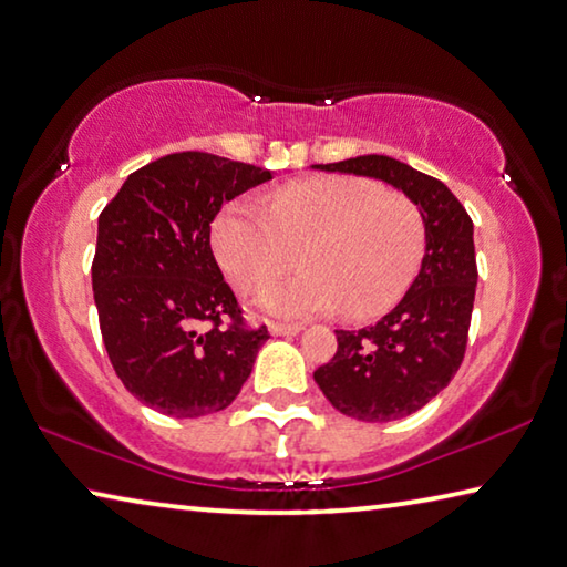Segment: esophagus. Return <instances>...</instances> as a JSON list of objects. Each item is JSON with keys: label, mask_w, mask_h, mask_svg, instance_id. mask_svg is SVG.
<instances>
[{"label": "esophagus", "mask_w": 567, "mask_h": 567, "mask_svg": "<svg viewBox=\"0 0 567 567\" xmlns=\"http://www.w3.org/2000/svg\"><path fill=\"white\" fill-rule=\"evenodd\" d=\"M302 330V326H298V322H272V326H269V332H272V336H295V332H300Z\"/></svg>", "instance_id": "obj_1"}]
</instances>
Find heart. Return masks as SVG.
Instances as JSON below:
<instances>
[{"label": "heart", "instance_id": "b5f03b06", "mask_svg": "<svg viewBox=\"0 0 567 567\" xmlns=\"http://www.w3.org/2000/svg\"><path fill=\"white\" fill-rule=\"evenodd\" d=\"M212 245L239 292L255 295L284 274L300 248L306 272L267 288L259 305L280 318L322 316L343 305L350 318L393 308L419 272L426 221L401 192L358 176H312L269 194L267 214L229 202Z\"/></svg>", "mask_w": 567, "mask_h": 567}]
</instances>
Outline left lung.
Returning <instances> with one entry per match:
<instances>
[{
    "label": "left lung",
    "mask_w": 567,
    "mask_h": 567,
    "mask_svg": "<svg viewBox=\"0 0 567 567\" xmlns=\"http://www.w3.org/2000/svg\"><path fill=\"white\" fill-rule=\"evenodd\" d=\"M318 168L381 178L424 214L426 255L409 292L375 326L336 330V355L312 373L346 416L396 421L439 396L464 361L477 290L474 224L439 178L391 156H355Z\"/></svg>",
    "instance_id": "1"
}]
</instances>
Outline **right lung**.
<instances>
[{
	"label": "right lung",
	"instance_id": "right-lung-1",
	"mask_svg": "<svg viewBox=\"0 0 567 567\" xmlns=\"http://www.w3.org/2000/svg\"><path fill=\"white\" fill-rule=\"evenodd\" d=\"M272 174L204 151L151 161L97 219L93 295L111 365L133 396L174 419L227 409L267 326L249 328L212 251L219 209Z\"/></svg>",
	"mask_w": 567,
	"mask_h": 567
}]
</instances>
